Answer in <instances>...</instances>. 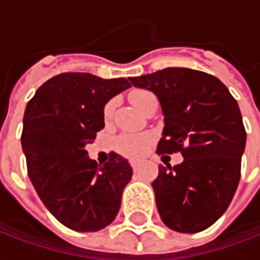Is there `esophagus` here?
I'll list each match as a JSON object with an SVG mask.
<instances>
[{
    "label": "esophagus",
    "instance_id": "esophagus-1",
    "mask_svg": "<svg viewBox=\"0 0 260 260\" xmlns=\"http://www.w3.org/2000/svg\"><path fill=\"white\" fill-rule=\"evenodd\" d=\"M130 165H132V168H133V171H135V172H137V171L140 169L142 162H140V160H130Z\"/></svg>",
    "mask_w": 260,
    "mask_h": 260
}]
</instances>
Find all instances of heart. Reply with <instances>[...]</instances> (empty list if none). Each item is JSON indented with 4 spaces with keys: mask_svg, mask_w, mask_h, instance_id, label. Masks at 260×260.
<instances>
[{
    "mask_svg": "<svg viewBox=\"0 0 260 260\" xmlns=\"http://www.w3.org/2000/svg\"><path fill=\"white\" fill-rule=\"evenodd\" d=\"M155 98V95L147 89H135L128 94V100L132 101V104L135 105L136 108H139L140 111H143L147 103ZM114 108V101H108L105 104L104 110H103L105 123H108L113 118ZM152 140H153V137L149 133H123L115 139L114 146L118 153L127 156V157H140L149 150Z\"/></svg>",
    "mask_w": 260,
    "mask_h": 260,
    "instance_id": "heart-1",
    "label": "heart"
}]
</instances>
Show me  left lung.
<instances>
[{"instance_id": "1", "label": "left lung", "mask_w": 260, "mask_h": 260, "mask_svg": "<svg viewBox=\"0 0 260 260\" xmlns=\"http://www.w3.org/2000/svg\"><path fill=\"white\" fill-rule=\"evenodd\" d=\"M155 92L165 115L157 155L181 153L179 165L159 166L152 182L162 221L179 233L208 229L230 205L240 181L246 130L237 101L215 76L166 68L130 78Z\"/></svg>"}]
</instances>
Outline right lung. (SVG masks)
<instances>
[{
  "label": "right lung",
  "instance_id": "obj_1",
  "mask_svg": "<svg viewBox=\"0 0 260 260\" xmlns=\"http://www.w3.org/2000/svg\"><path fill=\"white\" fill-rule=\"evenodd\" d=\"M130 86L125 78L65 72L27 103L21 133L27 174L46 208L71 230L98 232L120 210L132 166L115 153L98 165L85 145L104 127L107 101Z\"/></svg>",
  "mask_w": 260,
  "mask_h": 260
}]
</instances>
